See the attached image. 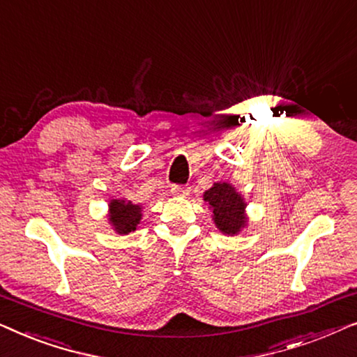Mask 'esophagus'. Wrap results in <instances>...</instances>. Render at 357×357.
<instances>
[{
  "label": "esophagus",
  "instance_id": "obj_1",
  "mask_svg": "<svg viewBox=\"0 0 357 357\" xmlns=\"http://www.w3.org/2000/svg\"><path fill=\"white\" fill-rule=\"evenodd\" d=\"M172 195H175V197H187V195L190 193V187H183V185H175V187H172Z\"/></svg>",
  "mask_w": 357,
  "mask_h": 357
}]
</instances>
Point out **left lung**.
Wrapping results in <instances>:
<instances>
[{
    "mask_svg": "<svg viewBox=\"0 0 357 357\" xmlns=\"http://www.w3.org/2000/svg\"><path fill=\"white\" fill-rule=\"evenodd\" d=\"M203 199L211 209L214 226L224 236H237L248 224L245 198L232 183H213V187L204 192Z\"/></svg>",
    "mask_w": 357,
    "mask_h": 357,
    "instance_id": "1",
    "label": "left lung"
}]
</instances>
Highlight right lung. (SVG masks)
I'll list each match as a JSON object with an SVG mask.
<instances>
[{"label": "right lung", "instance_id": "add662e5", "mask_svg": "<svg viewBox=\"0 0 357 357\" xmlns=\"http://www.w3.org/2000/svg\"><path fill=\"white\" fill-rule=\"evenodd\" d=\"M143 206L135 204L126 198H112L109 202V224L119 236H128L135 232L143 219Z\"/></svg>", "mask_w": 357, "mask_h": 357}]
</instances>
